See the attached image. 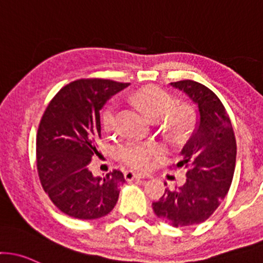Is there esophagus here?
Returning a JSON list of instances; mask_svg holds the SVG:
<instances>
[{
  "label": "esophagus",
  "mask_w": 263,
  "mask_h": 263,
  "mask_svg": "<svg viewBox=\"0 0 263 263\" xmlns=\"http://www.w3.org/2000/svg\"><path fill=\"white\" fill-rule=\"evenodd\" d=\"M143 178V176L136 174L134 171H126L125 172V180L126 181H135V180H141Z\"/></svg>",
  "instance_id": "1"
}]
</instances>
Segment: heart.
Segmentation results:
<instances>
[{
    "mask_svg": "<svg viewBox=\"0 0 263 263\" xmlns=\"http://www.w3.org/2000/svg\"><path fill=\"white\" fill-rule=\"evenodd\" d=\"M134 99L149 117H162L163 128L174 138H182L192 131L196 122L195 111L186 103H175V99L166 89L157 86H146L137 89ZM101 123L107 134H115L118 126V106L111 102L103 108ZM162 152L156 142L128 140L117 147V157L127 167L145 171L152 160Z\"/></svg>",
    "mask_w": 263,
    "mask_h": 263,
    "instance_id": "obj_1",
    "label": "heart"
}]
</instances>
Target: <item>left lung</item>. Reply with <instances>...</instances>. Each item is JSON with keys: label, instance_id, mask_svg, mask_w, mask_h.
Returning a JSON list of instances; mask_svg holds the SVG:
<instances>
[{"label": "left lung", "instance_id": "8db88e82", "mask_svg": "<svg viewBox=\"0 0 263 263\" xmlns=\"http://www.w3.org/2000/svg\"><path fill=\"white\" fill-rule=\"evenodd\" d=\"M195 102L200 112L197 129L181 151L174 168H187L186 181L166 189L152 203L158 218L174 227H186L211 217L226 197L236 166V137L221 100L209 87L192 80L171 82Z\"/></svg>", "mask_w": 263, "mask_h": 263}]
</instances>
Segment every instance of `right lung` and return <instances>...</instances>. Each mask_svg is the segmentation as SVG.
<instances>
[{"instance_id":"1","label":"right lung","mask_w":263,"mask_h":263,"mask_svg":"<svg viewBox=\"0 0 263 263\" xmlns=\"http://www.w3.org/2000/svg\"><path fill=\"white\" fill-rule=\"evenodd\" d=\"M126 86L103 79L72 81L43 112L36 137L37 172L45 192L65 215L95 220L116 206L122 172L95 177L89 163L99 155L101 108Z\"/></svg>"}]
</instances>
